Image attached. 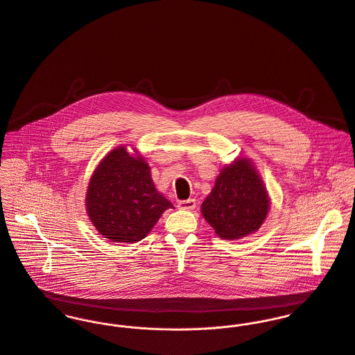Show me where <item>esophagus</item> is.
Here are the masks:
<instances>
[{
	"mask_svg": "<svg viewBox=\"0 0 355 355\" xmlns=\"http://www.w3.org/2000/svg\"><path fill=\"white\" fill-rule=\"evenodd\" d=\"M178 209L181 210H193L196 207V200L195 199H188V200H180L177 203Z\"/></svg>",
	"mask_w": 355,
	"mask_h": 355,
	"instance_id": "1",
	"label": "esophagus"
}]
</instances>
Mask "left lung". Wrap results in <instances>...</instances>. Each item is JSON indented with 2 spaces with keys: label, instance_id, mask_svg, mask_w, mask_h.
<instances>
[{
  "label": "left lung",
  "instance_id": "left-lung-1",
  "mask_svg": "<svg viewBox=\"0 0 355 355\" xmlns=\"http://www.w3.org/2000/svg\"><path fill=\"white\" fill-rule=\"evenodd\" d=\"M268 211V192L247 159H239L220 171L211 193L202 205L203 216L215 233L227 240L258 230Z\"/></svg>",
  "mask_w": 355,
  "mask_h": 355
}]
</instances>
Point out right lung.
I'll return each mask as SVG.
<instances>
[{
  "instance_id": "add662e5",
  "label": "right lung",
  "mask_w": 355,
  "mask_h": 355,
  "mask_svg": "<svg viewBox=\"0 0 355 355\" xmlns=\"http://www.w3.org/2000/svg\"><path fill=\"white\" fill-rule=\"evenodd\" d=\"M173 205L160 195L142 157L123 146L97 166L86 195V210L96 229L115 243L142 240L164 210Z\"/></svg>"
}]
</instances>
